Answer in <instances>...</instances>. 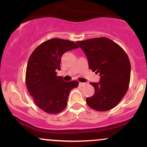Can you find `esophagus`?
I'll use <instances>...</instances> for the list:
<instances>
[{
    "label": "esophagus",
    "mask_w": 147,
    "mask_h": 147,
    "mask_svg": "<svg viewBox=\"0 0 147 147\" xmlns=\"http://www.w3.org/2000/svg\"><path fill=\"white\" fill-rule=\"evenodd\" d=\"M86 83H82V82H80V83H79V86H85L86 85Z\"/></svg>",
    "instance_id": "obj_1"
}]
</instances>
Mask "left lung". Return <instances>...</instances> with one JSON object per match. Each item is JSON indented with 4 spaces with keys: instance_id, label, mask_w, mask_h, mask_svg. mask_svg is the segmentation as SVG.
Here are the masks:
<instances>
[{
    "instance_id": "obj_1",
    "label": "left lung",
    "mask_w": 147,
    "mask_h": 147,
    "mask_svg": "<svg viewBox=\"0 0 147 147\" xmlns=\"http://www.w3.org/2000/svg\"><path fill=\"white\" fill-rule=\"evenodd\" d=\"M77 43L85 52L88 66L100 75L98 83L90 84L95 93L87 97V104L97 111L113 109L125 95L131 78V63L123 49L106 37L78 41Z\"/></svg>"
}]
</instances>
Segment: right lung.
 <instances>
[{"instance_id":"right-lung-1","label":"right lung","mask_w":147,"mask_h":147,"mask_svg":"<svg viewBox=\"0 0 147 147\" xmlns=\"http://www.w3.org/2000/svg\"><path fill=\"white\" fill-rule=\"evenodd\" d=\"M78 48L71 41L52 38L38 45L30 55L25 82L35 104L44 112L50 114L61 112L68 104L70 90L78 86L77 81L65 82L56 72L61 70L62 55Z\"/></svg>"}]
</instances>
